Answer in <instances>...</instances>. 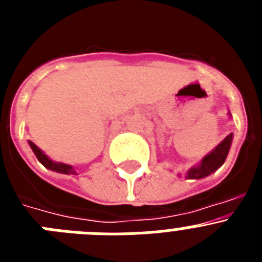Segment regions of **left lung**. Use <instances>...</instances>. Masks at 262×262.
<instances>
[{
	"instance_id": "obj_1",
	"label": "left lung",
	"mask_w": 262,
	"mask_h": 262,
	"mask_svg": "<svg viewBox=\"0 0 262 262\" xmlns=\"http://www.w3.org/2000/svg\"><path fill=\"white\" fill-rule=\"evenodd\" d=\"M232 138L233 134L226 136L211 152L203 156V159L201 160L198 165L191 166L186 172L185 177L187 180H201V178L207 177L211 173H214L215 170H217L226 161L227 155H228L231 144H232Z\"/></svg>"
}]
</instances>
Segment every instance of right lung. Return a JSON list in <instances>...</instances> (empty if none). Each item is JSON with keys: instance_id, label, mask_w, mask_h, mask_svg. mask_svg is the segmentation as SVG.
Returning <instances> with one entry per match:
<instances>
[{"instance_id": "1", "label": "right lung", "mask_w": 262, "mask_h": 262, "mask_svg": "<svg viewBox=\"0 0 262 262\" xmlns=\"http://www.w3.org/2000/svg\"><path fill=\"white\" fill-rule=\"evenodd\" d=\"M29 144L31 147L32 152L35 154L36 159L39 160V163L43 164L47 169L50 170H53V172H57V173H62V174H77V172L75 170V168L72 165H68V164H64V163H57V161H53L51 160L45 152L41 151L40 148L36 147L31 140H29Z\"/></svg>"}]
</instances>
